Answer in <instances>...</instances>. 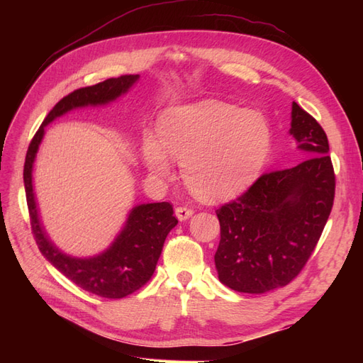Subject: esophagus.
<instances>
[{"label": "esophagus", "instance_id": "esophagus-1", "mask_svg": "<svg viewBox=\"0 0 363 363\" xmlns=\"http://www.w3.org/2000/svg\"><path fill=\"white\" fill-rule=\"evenodd\" d=\"M194 215V211L189 207H177L175 208V216H177L179 221H186Z\"/></svg>", "mask_w": 363, "mask_h": 363}]
</instances>
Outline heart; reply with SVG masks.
<instances>
[{"mask_svg":"<svg viewBox=\"0 0 363 363\" xmlns=\"http://www.w3.org/2000/svg\"><path fill=\"white\" fill-rule=\"evenodd\" d=\"M272 147L267 119L218 100L171 107L159 123V140H142L140 157L157 179L180 163L186 186L200 199L221 201L244 192L265 167Z\"/></svg>","mask_w":363,"mask_h":363,"instance_id":"b5f03b06","label":"heart"}]
</instances>
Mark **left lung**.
I'll list each match as a JSON object with an SVG mask.
<instances>
[{
	"label": "left lung",
	"instance_id": "8db88e82",
	"mask_svg": "<svg viewBox=\"0 0 363 363\" xmlns=\"http://www.w3.org/2000/svg\"><path fill=\"white\" fill-rule=\"evenodd\" d=\"M289 135L304 160L263 174L244 195L216 211L221 240L215 267L219 281L233 291L263 294L294 280L332 212L335 172L327 136L295 101Z\"/></svg>",
	"mask_w": 363,
	"mask_h": 363
}]
</instances>
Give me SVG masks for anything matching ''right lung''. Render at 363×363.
<instances>
[{
    "label": "right lung",
    "instance_id": "obj_1",
    "mask_svg": "<svg viewBox=\"0 0 363 363\" xmlns=\"http://www.w3.org/2000/svg\"><path fill=\"white\" fill-rule=\"evenodd\" d=\"M138 80L139 74L121 75L118 79H108L94 86L82 87L62 98L36 131L24 164V186L31 230L43 257L79 288L113 300L133 294L144 286L155 274L164 239L179 223L177 218L172 215V206L167 201L135 206L130 211L124 227L108 248L91 257H74L54 245L42 224L35 188H33V168H35L40 142L45 135V127L54 119L74 108L113 103L121 95L127 94Z\"/></svg>",
    "mask_w": 363,
    "mask_h": 363
}]
</instances>
